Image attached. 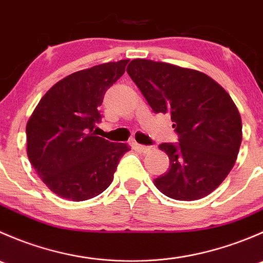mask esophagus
Here are the masks:
<instances>
[{"instance_id":"1","label":"esophagus","mask_w":263,"mask_h":263,"mask_svg":"<svg viewBox=\"0 0 263 263\" xmlns=\"http://www.w3.org/2000/svg\"><path fill=\"white\" fill-rule=\"evenodd\" d=\"M137 148H139L141 153L144 154H147L148 151H151L154 148V146H145V145H137Z\"/></svg>"}]
</instances>
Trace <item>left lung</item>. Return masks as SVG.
<instances>
[{
    "mask_svg": "<svg viewBox=\"0 0 263 263\" xmlns=\"http://www.w3.org/2000/svg\"><path fill=\"white\" fill-rule=\"evenodd\" d=\"M127 72L155 113H169L177 144H161L171 168L155 179L168 197L200 200L216 190L234 166L242 119L230 95L200 71L134 60Z\"/></svg>",
    "mask_w": 263,
    "mask_h": 263,
    "instance_id": "1",
    "label": "left lung"
}]
</instances>
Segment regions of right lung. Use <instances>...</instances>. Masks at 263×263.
Returning <instances> with one entry per match:
<instances>
[{
	"label": "right lung",
	"instance_id": "1",
	"mask_svg": "<svg viewBox=\"0 0 263 263\" xmlns=\"http://www.w3.org/2000/svg\"><path fill=\"white\" fill-rule=\"evenodd\" d=\"M128 60L78 71L46 92L26 124L28 158L52 192L70 201L100 195L113 181L126 144L95 136L104 94Z\"/></svg>",
	"mask_w": 263,
	"mask_h": 263
}]
</instances>
